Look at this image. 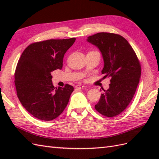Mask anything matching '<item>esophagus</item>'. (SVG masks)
<instances>
[{"mask_svg":"<svg viewBox=\"0 0 159 159\" xmlns=\"http://www.w3.org/2000/svg\"><path fill=\"white\" fill-rule=\"evenodd\" d=\"M85 86L83 85H76V88L77 89H83L85 88Z\"/></svg>","mask_w":159,"mask_h":159,"instance_id":"esophagus-1","label":"esophagus"}]
</instances>
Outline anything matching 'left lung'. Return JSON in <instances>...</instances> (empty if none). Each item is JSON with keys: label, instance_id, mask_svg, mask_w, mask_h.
<instances>
[{"label": "left lung", "instance_id": "obj_1", "mask_svg": "<svg viewBox=\"0 0 159 159\" xmlns=\"http://www.w3.org/2000/svg\"><path fill=\"white\" fill-rule=\"evenodd\" d=\"M87 41L102 53V74L104 79H111L109 88L101 93L95 109L104 116L115 117L126 109L136 92L141 72L139 61L130 43L120 35L98 33Z\"/></svg>", "mask_w": 159, "mask_h": 159}]
</instances>
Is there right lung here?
Instances as JSON below:
<instances>
[{"instance_id": "1", "label": "right lung", "mask_w": 159, "mask_h": 159, "mask_svg": "<svg viewBox=\"0 0 159 159\" xmlns=\"http://www.w3.org/2000/svg\"><path fill=\"white\" fill-rule=\"evenodd\" d=\"M75 40L48 39L31 43L18 61L14 74L17 96L25 109L39 120L55 119L69 102L74 87L66 84L56 88L51 72L61 70L64 55Z\"/></svg>"}]
</instances>
